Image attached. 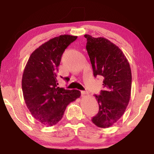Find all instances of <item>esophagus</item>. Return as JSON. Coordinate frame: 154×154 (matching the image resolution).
I'll return each mask as SVG.
<instances>
[{
	"label": "esophagus",
	"mask_w": 154,
	"mask_h": 154,
	"mask_svg": "<svg viewBox=\"0 0 154 154\" xmlns=\"http://www.w3.org/2000/svg\"><path fill=\"white\" fill-rule=\"evenodd\" d=\"M88 92L87 91H81V95L83 96V95H85V94H88Z\"/></svg>",
	"instance_id": "esophagus-1"
}]
</instances>
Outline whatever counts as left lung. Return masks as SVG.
<instances>
[{
    "mask_svg": "<svg viewBox=\"0 0 154 154\" xmlns=\"http://www.w3.org/2000/svg\"><path fill=\"white\" fill-rule=\"evenodd\" d=\"M84 36L94 76L104 79V90L94 95L99 112L92 121L99 128H106L114 125L127 108L131 94V69L121 50L108 39L88 34Z\"/></svg>",
    "mask_w": 154,
    "mask_h": 154,
    "instance_id": "obj_1",
    "label": "left lung"
}]
</instances>
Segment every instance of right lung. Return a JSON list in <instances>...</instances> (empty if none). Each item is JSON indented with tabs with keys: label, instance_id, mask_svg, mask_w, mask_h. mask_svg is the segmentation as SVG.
Returning <instances> with one entry per match:
<instances>
[{
	"label": "right lung",
	"instance_id": "add662e5",
	"mask_svg": "<svg viewBox=\"0 0 154 154\" xmlns=\"http://www.w3.org/2000/svg\"><path fill=\"white\" fill-rule=\"evenodd\" d=\"M76 38L65 34L49 40L32 52L24 68L22 87L25 103L44 125L57 123L67 105L81 96L79 90L58 87L57 79L63 52Z\"/></svg>",
	"mask_w": 154,
	"mask_h": 154
}]
</instances>
